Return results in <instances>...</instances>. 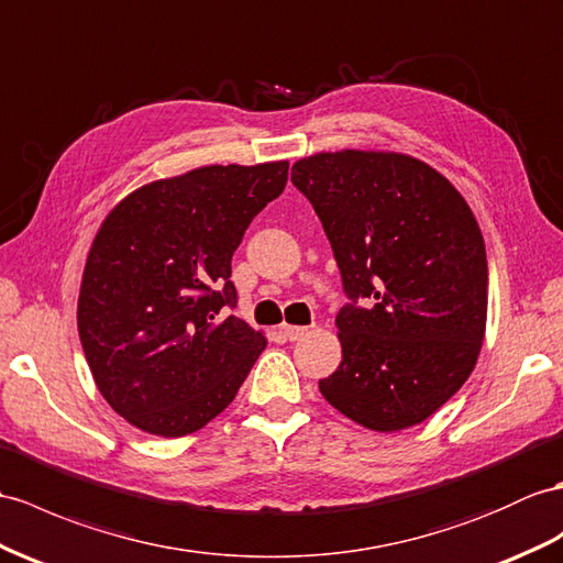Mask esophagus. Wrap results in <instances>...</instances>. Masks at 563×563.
Here are the masks:
<instances>
[{"label": "esophagus", "mask_w": 563, "mask_h": 563, "mask_svg": "<svg viewBox=\"0 0 563 563\" xmlns=\"http://www.w3.org/2000/svg\"><path fill=\"white\" fill-rule=\"evenodd\" d=\"M282 332H284V336H286V339H289V341H298V339H303V336L308 334V327L284 324V327H282Z\"/></svg>", "instance_id": "obj_1"}]
</instances>
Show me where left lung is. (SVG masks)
<instances>
[{
    "instance_id": "obj_1",
    "label": "left lung",
    "mask_w": 563,
    "mask_h": 563,
    "mask_svg": "<svg viewBox=\"0 0 563 563\" xmlns=\"http://www.w3.org/2000/svg\"><path fill=\"white\" fill-rule=\"evenodd\" d=\"M294 186L318 212L351 303L324 399L367 430L428 420L471 377L487 322V253L459 190L399 153L298 159Z\"/></svg>"
}]
</instances>
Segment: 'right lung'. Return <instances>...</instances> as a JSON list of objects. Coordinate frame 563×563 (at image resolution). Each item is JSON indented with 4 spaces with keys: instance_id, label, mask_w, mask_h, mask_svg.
I'll return each mask as SVG.
<instances>
[{
    "instance_id": "1",
    "label": "right lung",
    "mask_w": 563,
    "mask_h": 563,
    "mask_svg": "<svg viewBox=\"0 0 563 563\" xmlns=\"http://www.w3.org/2000/svg\"><path fill=\"white\" fill-rule=\"evenodd\" d=\"M289 162L162 178L107 214L86 260L78 334L100 394L157 437L200 430L234 401L267 339L236 314L231 255Z\"/></svg>"
}]
</instances>
